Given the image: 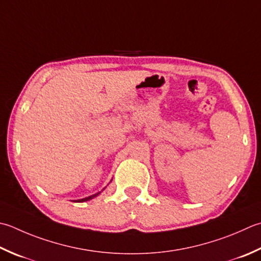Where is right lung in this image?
Instances as JSON below:
<instances>
[{
  "mask_svg": "<svg viewBox=\"0 0 261 261\" xmlns=\"http://www.w3.org/2000/svg\"><path fill=\"white\" fill-rule=\"evenodd\" d=\"M111 181H112V180H111ZM105 188H106V187H105ZM105 188H104V189H105ZM104 189H103V190H104ZM103 190H101V191H103ZM101 191L95 193V195H91V196H89V197H86V198H83V199H78V200H74V201H75V202H84V201H88V200H90V199H94L95 197L98 196Z\"/></svg>",
  "mask_w": 261,
  "mask_h": 261,
  "instance_id": "obj_1",
  "label": "right lung"
}]
</instances>
